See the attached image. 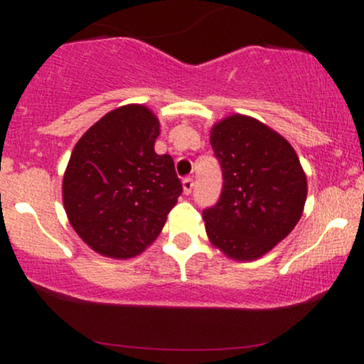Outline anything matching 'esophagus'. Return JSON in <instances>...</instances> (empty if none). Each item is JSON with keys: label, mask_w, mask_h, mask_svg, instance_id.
Masks as SVG:
<instances>
[{"label": "esophagus", "mask_w": 364, "mask_h": 364, "mask_svg": "<svg viewBox=\"0 0 364 364\" xmlns=\"http://www.w3.org/2000/svg\"><path fill=\"white\" fill-rule=\"evenodd\" d=\"M191 190H193V179L185 178L183 179V191H185V195H190Z\"/></svg>", "instance_id": "esophagus-1"}]
</instances>
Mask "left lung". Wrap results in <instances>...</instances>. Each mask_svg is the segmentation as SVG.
<instances>
[{"label": "left lung", "mask_w": 364, "mask_h": 364, "mask_svg": "<svg viewBox=\"0 0 364 364\" xmlns=\"http://www.w3.org/2000/svg\"><path fill=\"white\" fill-rule=\"evenodd\" d=\"M210 145L224 185L219 202L203 210L208 241L232 260H257L301 219L306 174L289 141L252 116L217 121Z\"/></svg>", "instance_id": "obj_1"}]
</instances>
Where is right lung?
<instances>
[{"mask_svg":"<svg viewBox=\"0 0 364 364\" xmlns=\"http://www.w3.org/2000/svg\"><path fill=\"white\" fill-rule=\"evenodd\" d=\"M157 116L141 104L104 114L75 145L63 176V205L80 240L102 257L147 250L183 193L173 157L154 150Z\"/></svg>","mask_w":364,"mask_h":364,"instance_id":"right-lung-1","label":"right lung"}]
</instances>
